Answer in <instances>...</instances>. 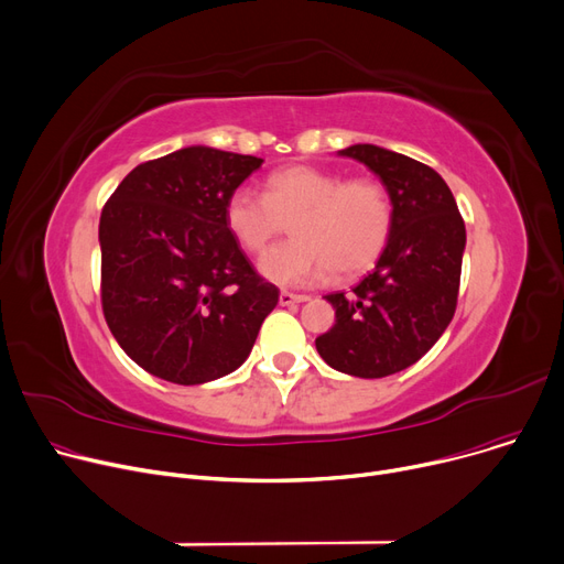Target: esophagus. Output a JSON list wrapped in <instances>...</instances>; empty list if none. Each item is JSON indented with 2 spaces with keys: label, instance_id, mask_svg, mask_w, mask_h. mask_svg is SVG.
I'll list each match as a JSON object with an SVG mask.
<instances>
[{
  "label": "esophagus",
  "instance_id": "1",
  "mask_svg": "<svg viewBox=\"0 0 564 564\" xmlns=\"http://www.w3.org/2000/svg\"><path fill=\"white\" fill-rule=\"evenodd\" d=\"M305 301H310V295L305 293H291V291L280 293V305H293V303H305Z\"/></svg>",
  "mask_w": 564,
  "mask_h": 564
}]
</instances>
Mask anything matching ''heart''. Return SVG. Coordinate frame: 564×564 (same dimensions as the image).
Segmentation results:
<instances>
[{"label": "heart", "mask_w": 564, "mask_h": 564, "mask_svg": "<svg viewBox=\"0 0 564 564\" xmlns=\"http://www.w3.org/2000/svg\"><path fill=\"white\" fill-rule=\"evenodd\" d=\"M291 223L293 241L273 248L259 271L282 286L352 280L376 267L393 229L389 188L371 175L295 163L263 180V193L231 191L225 225L250 254L267 250Z\"/></svg>", "instance_id": "b5f03b06"}]
</instances>
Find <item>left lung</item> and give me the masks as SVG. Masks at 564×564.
Returning <instances> with one entry per match:
<instances>
[{"instance_id": "8db88e82", "label": "left lung", "mask_w": 564, "mask_h": 564, "mask_svg": "<svg viewBox=\"0 0 564 564\" xmlns=\"http://www.w3.org/2000/svg\"><path fill=\"white\" fill-rule=\"evenodd\" d=\"M380 175L393 203L391 239L350 293H329L335 325L316 337L329 367L355 378H384L421 359L448 327L467 243L448 184L430 165L378 145L341 150Z\"/></svg>"}]
</instances>
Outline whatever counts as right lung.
Wrapping results in <instances>:
<instances>
[{"label":"right lung","mask_w":564,"mask_h":564,"mask_svg":"<svg viewBox=\"0 0 564 564\" xmlns=\"http://www.w3.org/2000/svg\"><path fill=\"white\" fill-rule=\"evenodd\" d=\"M263 159L193 145L137 165L99 216V297L148 373L203 384L239 369L280 301L229 235L225 203Z\"/></svg>","instance_id":"obj_1"}]
</instances>
